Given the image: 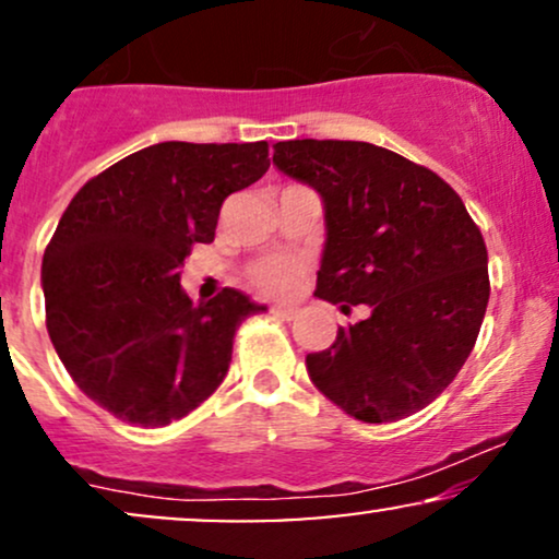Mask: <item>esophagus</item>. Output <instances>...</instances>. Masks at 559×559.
<instances>
[{
    "label": "esophagus",
    "mask_w": 559,
    "mask_h": 559,
    "mask_svg": "<svg viewBox=\"0 0 559 559\" xmlns=\"http://www.w3.org/2000/svg\"><path fill=\"white\" fill-rule=\"evenodd\" d=\"M273 316L286 320V323H292V320L299 318V310H294V307H273Z\"/></svg>",
    "instance_id": "esophagus-1"
}]
</instances>
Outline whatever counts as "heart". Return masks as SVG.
<instances>
[{
    "label": "heart",
    "instance_id": "b5f03b06",
    "mask_svg": "<svg viewBox=\"0 0 559 559\" xmlns=\"http://www.w3.org/2000/svg\"><path fill=\"white\" fill-rule=\"evenodd\" d=\"M254 281H258L262 288H267V292H284V288L292 286L294 281V265H288L284 260H271L258 267Z\"/></svg>",
    "mask_w": 559,
    "mask_h": 559
}]
</instances>
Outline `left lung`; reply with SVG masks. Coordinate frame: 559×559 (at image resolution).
I'll use <instances>...</instances> for the list:
<instances>
[{
    "mask_svg": "<svg viewBox=\"0 0 559 559\" xmlns=\"http://www.w3.org/2000/svg\"><path fill=\"white\" fill-rule=\"evenodd\" d=\"M273 165L323 202L316 297L370 310L307 355L310 381L362 423L418 413L460 373L489 305V254L463 199L368 141H278Z\"/></svg>",
    "mask_w": 559,
    "mask_h": 559,
    "instance_id": "obj_1",
    "label": "left lung"
}]
</instances>
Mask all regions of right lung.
Returning <instances> with one entry per match:
<instances>
[{"label": "right lung", "mask_w": 559, "mask_h": 559, "mask_svg": "<svg viewBox=\"0 0 559 559\" xmlns=\"http://www.w3.org/2000/svg\"><path fill=\"white\" fill-rule=\"evenodd\" d=\"M271 168L267 141H163L92 178L41 262L47 331L88 400L141 428L181 420L228 373L234 333L265 307L223 288L194 301L178 267L215 239L223 199Z\"/></svg>", "instance_id": "add662e5"}]
</instances>
